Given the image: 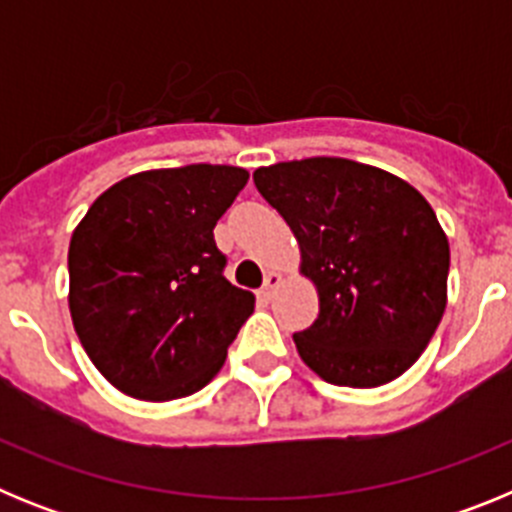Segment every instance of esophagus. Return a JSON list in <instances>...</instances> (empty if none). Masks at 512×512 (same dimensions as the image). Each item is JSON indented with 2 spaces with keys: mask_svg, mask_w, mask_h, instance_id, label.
Returning a JSON list of instances; mask_svg holds the SVG:
<instances>
[{
  "mask_svg": "<svg viewBox=\"0 0 512 512\" xmlns=\"http://www.w3.org/2000/svg\"><path fill=\"white\" fill-rule=\"evenodd\" d=\"M279 282H282V277H279V274H274V271H271V274H266L264 287H261V295H264V297L274 295V289L279 287Z\"/></svg>",
  "mask_w": 512,
  "mask_h": 512,
  "instance_id": "obj_1",
  "label": "esophagus"
}]
</instances>
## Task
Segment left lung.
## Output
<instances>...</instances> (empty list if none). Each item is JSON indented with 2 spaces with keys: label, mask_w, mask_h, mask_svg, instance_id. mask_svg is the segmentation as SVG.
I'll use <instances>...</instances> for the list:
<instances>
[{
  "label": "left lung",
  "mask_w": 512,
  "mask_h": 512,
  "mask_svg": "<svg viewBox=\"0 0 512 512\" xmlns=\"http://www.w3.org/2000/svg\"><path fill=\"white\" fill-rule=\"evenodd\" d=\"M300 241L320 312L295 333L312 372L338 387H377L415 364L446 310L449 241L418 189L348 158L253 171Z\"/></svg>",
  "instance_id": "1"
}]
</instances>
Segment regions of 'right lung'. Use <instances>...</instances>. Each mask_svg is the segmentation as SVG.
Returning a JSON list of instances; mask_svg holds the SVG:
<instances>
[{"mask_svg":"<svg viewBox=\"0 0 512 512\" xmlns=\"http://www.w3.org/2000/svg\"><path fill=\"white\" fill-rule=\"evenodd\" d=\"M246 182V169L210 164L133 174L71 235V320L125 395L176 400L220 372L253 295L225 279L212 228Z\"/></svg>","mask_w":512,"mask_h":512,"instance_id":"right-lung-1","label":"right lung"}]
</instances>
